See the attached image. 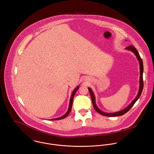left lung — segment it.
Returning a JSON list of instances; mask_svg holds the SVG:
<instances>
[{"label": "left lung", "mask_w": 154, "mask_h": 154, "mask_svg": "<svg viewBox=\"0 0 154 154\" xmlns=\"http://www.w3.org/2000/svg\"><path fill=\"white\" fill-rule=\"evenodd\" d=\"M125 49H126L128 50H129V51H131L132 52H133L134 53V54L136 56V58L137 59V60L139 61V67H140V77H139V91H138V92H137V94L136 98L132 101V103L127 107H126L125 109L120 110V111H117V112H104V111H101L97 107V106L96 104V103H95V95H94L92 90L91 89V88H88V90H89V92L90 95H91V100H92V104H93L94 109L96 110L98 112H99L100 114H101V115L104 116L115 117V116H122V115L125 114V113H126L129 110L132 108L133 106L136 103V101L139 98V97H140V95L142 92V90H143V65L142 60L140 58L138 51H137V50L136 49V48L134 46L130 45V46L125 48Z\"/></svg>", "instance_id": "1"}]
</instances>
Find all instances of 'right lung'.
Masks as SVG:
<instances>
[{"mask_svg":"<svg viewBox=\"0 0 154 154\" xmlns=\"http://www.w3.org/2000/svg\"><path fill=\"white\" fill-rule=\"evenodd\" d=\"M79 86H77L76 88L74 89V90L73 91L72 93V95H71V97H70V102H69V108H68V110L67 111L66 113L60 117H58V118H56V119H50V120H60V119H65L66 118V117L68 116V114L70 113V111L72 110V104H73V98H74V96H75V94L76 93V92L78 91V89H79Z\"/></svg>","mask_w":154,"mask_h":154,"instance_id":"right-lung-1","label":"right lung"}]
</instances>
